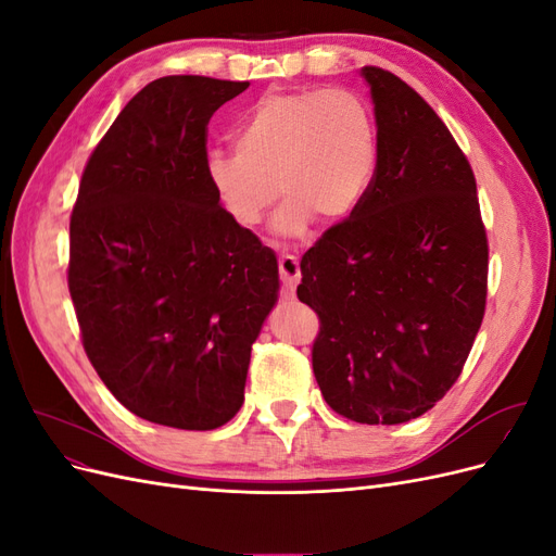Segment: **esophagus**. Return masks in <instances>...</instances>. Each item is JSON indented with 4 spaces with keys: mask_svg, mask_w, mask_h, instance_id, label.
Here are the masks:
<instances>
[{
    "mask_svg": "<svg viewBox=\"0 0 556 556\" xmlns=\"http://www.w3.org/2000/svg\"><path fill=\"white\" fill-rule=\"evenodd\" d=\"M278 271H280V280L285 285V290L290 294H294L296 285L301 280V266H299V257L294 255H282L278 260Z\"/></svg>",
    "mask_w": 556,
    "mask_h": 556,
    "instance_id": "obj_1",
    "label": "esophagus"
}]
</instances>
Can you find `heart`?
Returning a JSON list of instances; mask_svg holds the SVG:
<instances>
[{
    "label": "heart",
    "mask_w": 556,
    "mask_h": 556,
    "mask_svg": "<svg viewBox=\"0 0 556 556\" xmlns=\"http://www.w3.org/2000/svg\"><path fill=\"white\" fill-rule=\"evenodd\" d=\"M376 164L378 127L366 99L315 88L264 94L243 115L237 150H211L204 169L220 206L241 227H255L280 190L288 199L274 231L299 237L315 215L339 223L355 211Z\"/></svg>",
    "instance_id": "heart-1"
}]
</instances>
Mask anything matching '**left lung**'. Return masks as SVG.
Segmentation results:
<instances>
[{
	"label": "left lung",
	"mask_w": 556,
	"mask_h": 556,
	"mask_svg": "<svg viewBox=\"0 0 556 556\" xmlns=\"http://www.w3.org/2000/svg\"><path fill=\"white\" fill-rule=\"evenodd\" d=\"M378 127L371 185L301 260L299 301L319 315L313 374L359 425L425 415L459 378L482 325L486 237L476 176L435 111L364 66Z\"/></svg>",
	"instance_id": "8db88e82"
}]
</instances>
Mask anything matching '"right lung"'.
<instances>
[{"label": "right lung", "instance_id": "right-lung-1", "mask_svg": "<svg viewBox=\"0 0 556 556\" xmlns=\"http://www.w3.org/2000/svg\"><path fill=\"white\" fill-rule=\"evenodd\" d=\"M248 80L164 76L134 94L80 178L70 292L83 348L127 410L208 431L243 406L278 260L206 178L211 115Z\"/></svg>", "mask_w": 556, "mask_h": 556}]
</instances>
